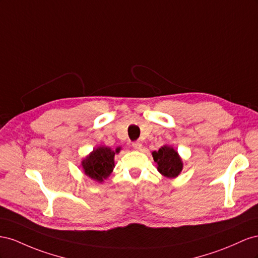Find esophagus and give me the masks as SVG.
I'll use <instances>...</instances> for the list:
<instances>
[{"label": "esophagus", "instance_id": "34e87169", "mask_svg": "<svg viewBox=\"0 0 258 258\" xmlns=\"http://www.w3.org/2000/svg\"><path fill=\"white\" fill-rule=\"evenodd\" d=\"M132 146H133V148L134 149H136V150H141L142 149V147H143V145H142V143L141 142H134L133 144H132Z\"/></svg>", "mask_w": 258, "mask_h": 258}]
</instances>
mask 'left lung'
<instances>
[{
	"instance_id": "1",
	"label": "left lung",
	"mask_w": 258,
	"mask_h": 258,
	"mask_svg": "<svg viewBox=\"0 0 258 258\" xmlns=\"http://www.w3.org/2000/svg\"><path fill=\"white\" fill-rule=\"evenodd\" d=\"M152 157L158 164V171L168 178H175L182 170L181 159L171 147L164 146L158 151H153Z\"/></svg>"
}]
</instances>
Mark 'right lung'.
Instances as JSON below:
<instances>
[{
    "mask_svg": "<svg viewBox=\"0 0 258 258\" xmlns=\"http://www.w3.org/2000/svg\"><path fill=\"white\" fill-rule=\"evenodd\" d=\"M120 149H116L119 152ZM114 151L107 147L95 149L83 162L82 166L85 174L97 181H102L111 174L114 167Z\"/></svg>",
    "mask_w": 258,
    "mask_h": 258,
    "instance_id": "1",
    "label": "right lung"
}]
</instances>
